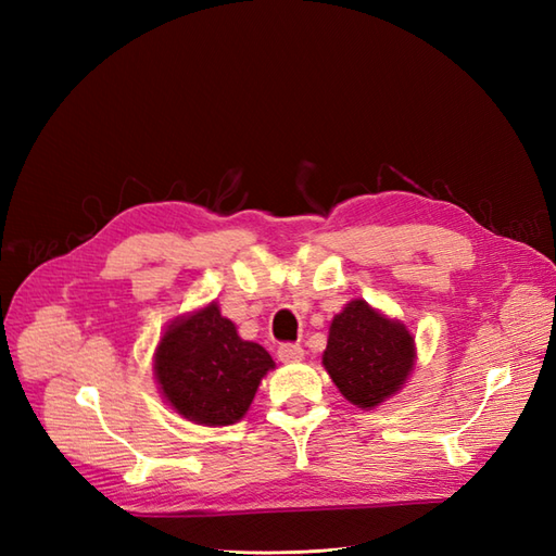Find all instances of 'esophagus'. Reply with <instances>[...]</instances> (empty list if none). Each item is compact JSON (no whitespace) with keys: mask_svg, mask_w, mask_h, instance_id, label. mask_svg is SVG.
Instances as JSON below:
<instances>
[{"mask_svg":"<svg viewBox=\"0 0 556 556\" xmlns=\"http://www.w3.org/2000/svg\"><path fill=\"white\" fill-rule=\"evenodd\" d=\"M277 353H279V361L281 363H299V361H303L301 344H281Z\"/></svg>","mask_w":556,"mask_h":556,"instance_id":"obj_1","label":"esophagus"}]
</instances>
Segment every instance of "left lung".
Here are the masks:
<instances>
[{
    "mask_svg": "<svg viewBox=\"0 0 556 556\" xmlns=\"http://www.w3.org/2000/svg\"><path fill=\"white\" fill-rule=\"evenodd\" d=\"M416 337L410 329L353 299L329 323L323 365L349 404L363 410L396 396L416 368Z\"/></svg>",
    "mask_w": 556,
    "mask_h": 556,
    "instance_id": "obj_1",
    "label": "left lung"
}]
</instances>
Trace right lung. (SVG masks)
I'll return each mask as SVG.
<instances>
[{
    "mask_svg": "<svg viewBox=\"0 0 556 556\" xmlns=\"http://www.w3.org/2000/svg\"><path fill=\"white\" fill-rule=\"evenodd\" d=\"M269 370H275L269 353L241 339L217 301L172 320L152 353L164 404L207 428L239 422Z\"/></svg>",
    "mask_w": 556,
    "mask_h": 556,
    "instance_id": "obj_1",
    "label": "right lung"
}]
</instances>
